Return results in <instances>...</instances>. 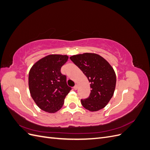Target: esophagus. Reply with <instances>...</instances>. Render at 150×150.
Here are the masks:
<instances>
[{
	"instance_id": "34e87169",
	"label": "esophagus",
	"mask_w": 150,
	"mask_h": 150,
	"mask_svg": "<svg viewBox=\"0 0 150 150\" xmlns=\"http://www.w3.org/2000/svg\"><path fill=\"white\" fill-rule=\"evenodd\" d=\"M74 89H75V90H76V89H78V85L77 84H76L74 86Z\"/></svg>"
}]
</instances>
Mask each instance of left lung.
<instances>
[{"mask_svg": "<svg viewBox=\"0 0 150 150\" xmlns=\"http://www.w3.org/2000/svg\"><path fill=\"white\" fill-rule=\"evenodd\" d=\"M70 59L91 83L89 96L81 101L83 106L92 112L104 108L112 97L116 87V77L112 66L105 59L94 53L77 54Z\"/></svg>", "mask_w": 150, "mask_h": 150, "instance_id": "8db88e82", "label": "left lung"}]
</instances>
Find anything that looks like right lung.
Here are the masks:
<instances>
[{
  "mask_svg": "<svg viewBox=\"0 0 150 150\" xmlns=\"http://www.w3.org/2000/svg\"><path fill=\"white\" fill-rule=\"evenodd\" d=\"M68 56L50 54L40 59L30 68L29 88L32 98L44 111L54 113L64 104L66 96L71 88L66 83V76L61 68L67 62Z\"/></svg>",
  "mask_w": 150,
  "mask_h": 150,
  "instance_id": "1",
  "label": "right lung"
}]
</instances>
